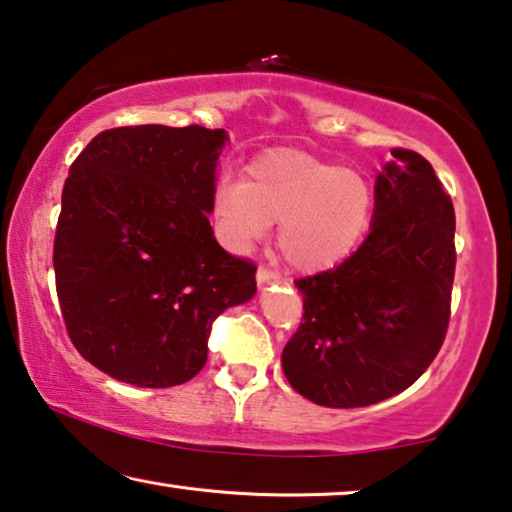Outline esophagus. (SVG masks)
Here are the masks:
<instances>
[{
	"instance_id": "34e87169",
	"label": "esophagus",
	"mask_w": 512,
	"mask_h": 512,
	"mask_svg": "<svg viewBox=\"0 0 512 512\" xmlns=\"http://www.w3.org/2000/svg\"><path fill=\"white\" fill-rule=\"evenodd\" d=\"M274 277H277V274H274L270 268H263V265L256 270V281H258V284H268V281H272Z\"/></svg>"
}]
</instances>
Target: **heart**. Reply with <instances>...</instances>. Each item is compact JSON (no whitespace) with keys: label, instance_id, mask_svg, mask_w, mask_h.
Instances as JSON below:
<instances>
[{"label":"heart","instance_id":"obj_1","mask_svg":"<svg viewBox=\"0 0 512 512\" xmlns=\"http://www.w3.org/2000/svg\"><path fill=\"white\" fill-rule=\"evenodd\" d=\"M214 214L228 249H251L277 224V251L288 268L318 274L358 249L372 224L374 191L358 170L277 147L251 161L244 182L219 184Z\"/></svg>","mask_w":512,"mask_h":512}]
</instances>
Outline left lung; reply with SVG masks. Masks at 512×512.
Returning <instances> with one entry per match:
<instances>
[{"label": "left lung", "instance_id": "1", "mask_svg": "<svg viewBox=\"0 0 512 512\" xmlns=\"http://www.w3.org/2000/svg\"><path fill=\"white\" fill-rule=\"evenodd\" d=\"M374 187L365 242L295 279L305 314L281 353L288 383L330 409L383 402L432 365L455 279V207L432 164L395 147Z\"/></svg>", "mask_w": 512, "mask_h": 512}]
</instances>
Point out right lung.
I'll return each mask as SVG.
<instances>
[{"label": "right lung", "instance_id": "right-lung-1", "mask_svg": "<svg viewBox=\"0 0 512 512\" xmlns=\"http://www.w3.org/2000/svg\"><path fill=\"white\" fill-rule=\"evenodd\" d=\"M224 129L140 124L78 154L55 231V286L73 346L138 388L187 383L214 318L256 293V265L214 240Z\"/></svg>", "mask_w": 512, "mask_h": 512}]
</instances>
